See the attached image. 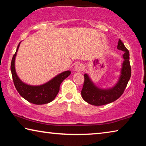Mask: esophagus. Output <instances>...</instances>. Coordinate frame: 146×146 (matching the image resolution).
I'll list each match as a JSON object with an SVG mask.
<instances>
[{
  "label": "esophagus",
  "instance_id": "1",
  "mask_svg": "<svg viewBox=\"0 0 146 146\" xmlns=\"http://www.w3.org/2000/svg\"><path fill=\"white\" fill-rule=\"evenodd\" d=\"M84 65L81 63H76L75 65V69L78 71H82L84 70Z\"/></svg>",
  "mask_w": 146,
  "mask_h": 146
}]
</instances>
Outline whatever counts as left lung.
<instances>
[{
  "label": "left lung",
  "mask_w": 146,
  "mask_h": 146,
  "mask_svg": "<svg viewBox=\"0 0 146 146\" xmlns=\"http://www.w3.org/2000/svg\"><path fill=\"white\" fill-rule=\"evenodd\" d=\"M117 48L124 51L123 54L124 60L117 84L112 88L102 90L95 86L89 76L85 74L81 95L86 102L93 106H103L114 102L123 94L130 79L131 68L129 62V52L120 39L118 40Z\"/></svg>",
  "instance_id": "obj_1"
}]
</instances>
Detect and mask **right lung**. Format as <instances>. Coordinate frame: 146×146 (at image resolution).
Wrapping results in <instances>:
<instances>
[{
	"label": "right lung",
	"instance_id": "obj_1",
	"mask_svg": "<svg viewBox=\"0 0 146 146\" xmlns=\"http://www.w3.org/2000/svg\"><path fill=\"white\" fill-rule=\"evenodd\" d=\"M20 43L17 46V51L12 58L11 63L12 78H13V81L16 90L22 97L34 104L41 105L51 102L55 99L56 96L57 95L60 90L61 83L64 79L70 75L71 71H64L42 85L30 86L26 84L20 80L19 76L17 75L15 68V56L17 55V52L18 51Z\"/></svg>",
	"mask_w": 146,
	"mask_h": 146
}]
</instances>
